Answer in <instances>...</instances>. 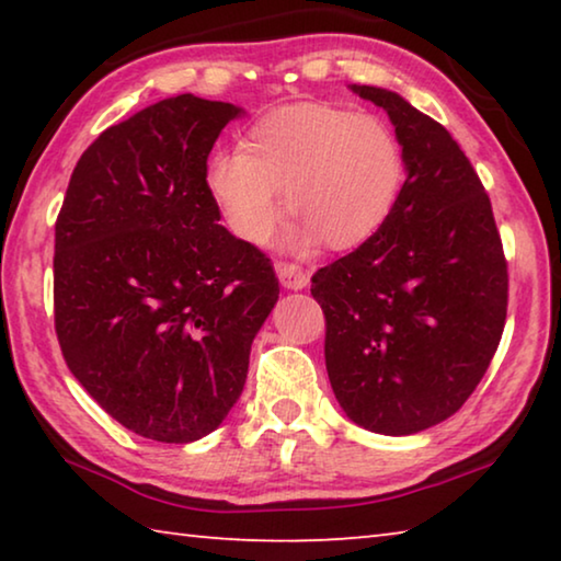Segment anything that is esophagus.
I'll list each match as a JSON object with an SVG mask.
<instances>
[{"label":"esophagus","instance_id":"34e87169","mask_svg":"<svg viewBox=\"0 0 561 561\" xmlns=\"http://www.w3.org/2000/svg\"><path fill=\"white\" fill-rule=\"evenodd\" d=\"M277 274H279V282L284 284L287 289H304L309 284V272L301 270L299 264L294 262H277Z\"/></svg>","mask_w":561,"mask_h":561}]
</instances>
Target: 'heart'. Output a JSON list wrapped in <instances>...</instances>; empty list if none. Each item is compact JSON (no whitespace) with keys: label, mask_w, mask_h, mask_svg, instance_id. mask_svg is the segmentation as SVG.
Segmentation results:
<instances>
[{"label":"heart","mask_w":561,"mask_h":561,"mask_svg":"<svg viewBox=\"0 0 561 561\" xmlns=\"http://www.w3.org/2000/svg\"><path fill=\"white\" fill-rule=\"evenodd\" d=\"M405 180L396 130L371 113L329 103L272 111L244 133L242 153H220L205 168V187L230 230L267 242L284 205L299 217L294 250L327 240L351 250L381 230Z\"/></svg>","instance_id":"obj_1"}]
</instances>
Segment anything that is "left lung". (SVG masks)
I'll use <instances>...</instances> for the list:
<instances>
[{
    "mask_svg": "<svg viewBox=\"0 0 561 561\" xmlns=\"http://www.w3.org/2000/svg\"><path fill=\"white\" fill-rule=\"evenodd\" d=\"M351 89L388 113L408 175L381 230L321 267L311 297L344 413L411 435L458 413L485 376L507 319V260L458 140L393 91Z\"/></svg>",
    "mask_w": 561,
    "mask_h": 561,
    "instance_id": "obj_1",
    "label": "left lung"
}]
</instances>
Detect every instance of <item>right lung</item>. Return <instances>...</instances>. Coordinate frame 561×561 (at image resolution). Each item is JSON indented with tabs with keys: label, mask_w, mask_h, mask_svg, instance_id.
<instances>
[{
	"label": "right lung",
	"mask_w": 561,
	"mask_h": 561,
	"mask_svg": "<svg viewBox=\"0 0 561 561\" xmlns=\"http://www.w3.org/2000/svg\"><path fill=\"white\" fill-rule=\"evenodd\" d=\"M240 108L193 93L111 126L76 163L54 237V329L111 417L158 443L213 433L279 299L260 247L220 222L207 156Z\"/></svg>",
	"instance_id": "obj_1"
}]
</instances>
